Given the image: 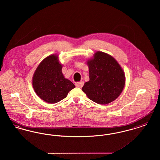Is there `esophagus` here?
<instances>
[{"label":"esophagus","mask_w":160,"mask_h":160,"mask_svg":"<svg viewBox=\"0 0 160 160\" xmlns=\"http://www.w3.org/2000/svg\"><path fill=\"white\" fill-rule=\"evenodd\" d=\"M75 85H76V86L77 87V88H82L83 86L84 82H77V83H76Z\"/></svg>","instance_id":"1"}]
</instances>
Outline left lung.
I'll use <instances>...</instances> for the list:
<instances>
[{
	"label": "left lung",
	"instance_id": "8db88e82",
	"mask_svg": "<svg viewBox=\"0 0 160 160\" xmlns=\"http://www.w3.org/2000/svg\"><path fill=\"white\" fill-rule=\"evenodd\" d=\"M89 81L82 91L88 97L99 104H107L122 93L125 84V76L122 67L108 54L97 52L87 61Z\"/></svg>",
	"mask_w": 160,
	"mask_h": 160
}]
</instances>
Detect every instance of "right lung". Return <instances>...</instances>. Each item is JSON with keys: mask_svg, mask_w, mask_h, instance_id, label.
<instances>
[{"mask_svg": "<svg viewBox=\"0 0 160 160\" xmlns=\"http://www.w3.org/2000/svg\"><path fill=\"white\" fill-rule=\"evenodd\" d=\"M62 64L56 54L47 56L39 63L33 78L32 86L38 97L50 104L59 102L75 85L63 76Z\"/></svg>", "mask_w": 160, "mask_h": 160, "instance_id": "obj_1", "label": "right lung"}]
</instances>
